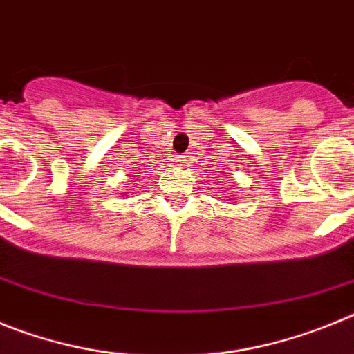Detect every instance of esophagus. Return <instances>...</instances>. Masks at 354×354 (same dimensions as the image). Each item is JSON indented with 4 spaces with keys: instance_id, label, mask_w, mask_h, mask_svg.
<instances>
[{
    "instance_id": "34e87169",
    "label": "esophagus",
    "mask_w": 354,
    "mask_h": 354,
    "mask_svg": "<svg viewBox=\"0 0 354 354\" xmlns=\"http://www.w3.org/2000/svg\"><path fill=\"white\" fill-rule=\"evenodd\" d=\"M184 161V159L183 158H179V159H177V162H183Z\"/></svg>"
}]
</instances>
